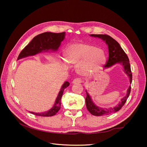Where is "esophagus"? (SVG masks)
Masks as SVG:
<instances>
[{
  "label": "esophagus",
  "instance_id": "obj_1",
  "mask_svg": "<svg viewBox=\"0 0 147 147\" xmlns=\"http://www.w3.org/2000/svg\"><path fill=\"white\" fill-rule=\"evenodd\" d=\"M82 82V79H80V78H75V79H74V80H73V82H72V83H74V84H77V83H81Z\"/></svg>",
  "mask_w": 147,
  "mask_h": 147
}]
</instances>
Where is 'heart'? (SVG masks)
<instances>
[{"label":"heart","instance_id":"1","mask_svg":"<svg viewBox=\"0 0 147 147\" xmlns=\"http://www.w3.org/2000/svg\"><path fill=\"white\" fill-rule=\"evenodd\" d=\"M65 59L72 65H77L79 74L90 75L99 72L105 64L106 56L102 48L85 43H75L65 49Z\"/></svg>","mask_w":147,"mask_h":147}]
</instances>
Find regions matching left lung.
<instances>
[{"mask_svg": "<svg viewBox=\"0 0 147 147\" xmlns=\"http://www.w3.org/2000/svg\"><path fill=\"white\" fill-rule=\"evenodd\" d=\"M90 36L101 38L102 40L105 41L107 45H108L109 56V59L107 61V63L105 65V67L109 68L115 64H121L123 66L124 72L127 74L129 78L130 83H131L132 75L131 73L129 60L128 57L125 52L124 51L121 46L119 45V44L112 37L106 34H91ZM131 88V86L129 87L128 90H127L126 95L123 97L121 102L117 106L109 109L101 108L100 107L96 105L93 103L90 96L89 95L86 91V97L85 100L86 108L91 114L94 115V116H102V115H107L117 112L121 109L124 104L126 103L128 97L130 94Z\"/></svg>", "mask_w": 147, "mask_h": 147, "instance_id": "8db88e82", "label": "left lung"}]
</instances>
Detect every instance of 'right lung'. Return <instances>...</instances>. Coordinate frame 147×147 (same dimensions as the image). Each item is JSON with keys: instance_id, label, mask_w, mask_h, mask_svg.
<instances>
[{"instance_id": "obj_1", "label": "right lung", "mask_w": 147, "mask_h": 147, "mask_svg": "<svg viewBox=\"0 0 147 147\" xmlns=\"http://www.w3.org/2000/svg\"><path fill=\"white\" fill-rule=\"evenodd\" d=\"M65 38V32L53 33L44 32L35 36L27 46H26L21 51L18 57V60L28 57L34 56L42 51H48V50L57 51L61 45V42ZM69 83L65 82L62 86L59 94L57 95L55 105L47 112L42 113H35L29 112L37 116L40 117H51L56 115L61 109V97L63 94L65 88L69 86Z\"/></svg>"}]
</instances>
